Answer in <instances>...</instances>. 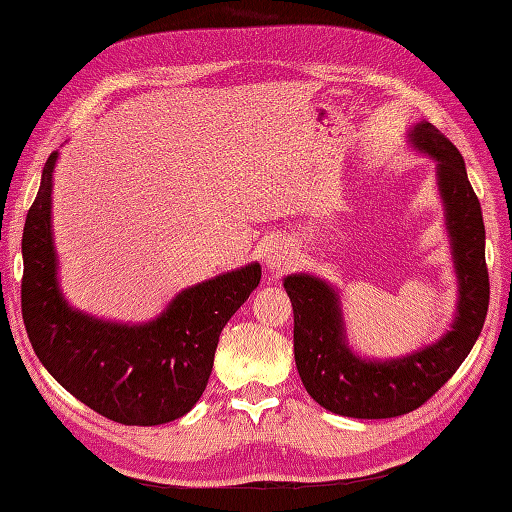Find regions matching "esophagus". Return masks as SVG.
I'll list each match as a JSON object with an SVG mask.
<instances>
[{"instance_id": "34e87169", "label": "esophagus", "mask_w": 512, "mask_h": 512, "mask_svg": "<svg viewBox=\"0 0 512 512\" xmlns=\"http://www.w3.org/2000/svg\"><path fill=\"white\" fill-rule=\"evenodd\" d=\"M294 260V247H291L283 238H271L263 249V263L267 271H283Z\"/></svg>"}]
</instances>
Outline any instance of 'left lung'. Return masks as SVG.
<instances>
[{"instance_id": "obj_1", "label": "left lung", "mask_w": 512, "mask_h": 512, "mask_svg": "<svg viewBox=\"0 0 512 512\" xmlns=\"http://www.w3.org/2000/svg\"><path fill=\"white\" fill-rule=\"evenodd\" d=\"M406 143L435 163V187L457 278L455 316L440 338L398 358L362 356L349 344L340 289L314 274H289L294 358L307 393L322 409L358 420L398 417L422 406L460 369L488 311L486 232L462 154L429 121L413 123Z\"/></svg>"}]
</instances>
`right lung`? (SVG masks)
Returning <instances> with one entry per match:
<instances>
[{
	"mask_svg": "<svg viewBox=\"0 0 512 512\" xmlns=\"http://www.w3.org/2000/svg\"><path fill=\"white\" fill-rule=\"evenodd\" d=\"M59 152L41 172L28 210L22 314L39 362L68 393L108 420L156 426L194 409L214 367L218 336L260 283L249 263L181 289L148 322H119L70 305L52 238V181Z\"/></svg>",
	"mask_w": 512,
	"mask_h": 512,
	"instance_id": "add662e5",
	"label": "right lung"
}]
</instances>
